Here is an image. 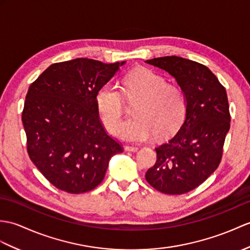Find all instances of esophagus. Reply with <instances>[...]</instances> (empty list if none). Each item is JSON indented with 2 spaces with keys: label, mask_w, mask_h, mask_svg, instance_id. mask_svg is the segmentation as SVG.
<instances>
[{
  "label": "esophagus",
  "mask_w": 250,
  "mask_h": 250,
  "mask_svg": "<svg viewBox=\"0 0 250 250\" xmlns=\"http://www.w3.org/2000/svg\"><path fill=\"white\" fill-rule=\"evenodd\" d=\"M125 151H130V152H137L138 148L137 147H130V146H125Z\"/></svg>",
  "instance_id": "obj_1"
}]
</instances>
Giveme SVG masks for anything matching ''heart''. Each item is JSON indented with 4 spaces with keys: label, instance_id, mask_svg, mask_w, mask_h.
<instances>
[{
    "label": "heart",
    "instance_id": "b5f03b06",
    "mask_svg": "<svg viewBox=\"0 0 250 250\" xmlns=\"http://www.w3.org/2000/svg\"><path fill=\"white\" fill-rule=\"evenodd\" d=\"M124 94L129 100H137L133 117L119 123L124 114L123 94L117 86L105 83L96 94V106L102 123L113 134L125 142H146L155 134L170 136L179 130L187 114L183 91L167 84L161 74L149 69H137L125 78Z\"/></svg>",
    "mask_w": 250,
    "mask_h": 250
}]
</instances>
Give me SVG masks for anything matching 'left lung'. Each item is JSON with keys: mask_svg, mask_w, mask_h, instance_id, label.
<instances>
[{"mask_svg": "<svg viewBox=\"0 0 250 250\" xmlns=\"http://www.w3.org/2000/svg\"><path fill=\"white\" fill-rule=\"evenodd\" d=\"M145 62L175 78L187 101L182 125L171 139L155 148L158 159L146 180L161 193L185 194L218 167L230 129L227 92L210 69L197 62L164 56Z\"/></svg>", "mask_w": 250, "mask_h": 250, "instance_id": "1", "label": "left lung"}]
</instances>
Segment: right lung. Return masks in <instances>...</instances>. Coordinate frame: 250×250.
I'll list each match as a JSON object with an SVG mask.
<instances>
[{
	"label": "right lung",
	"instance_id": "obj_1",
	"mask_svg": "<svg viewBox=\"0 0 250 250\" xmlns=\"http://www.w3.org/2000/svg\"><path fill=\"white\" fill-rule=\"evenodd\" d=\"M125 63L89 59L56 62L28 88L22 113L27 152L59 189L70 194L94 189L111 159L123 152L101 125L96 94Z\"/></svg>",
	"mask_w": 250,
	"mask_h": 250
}]
</instances>
